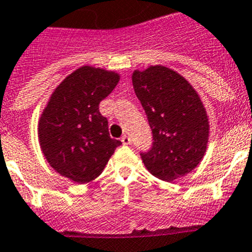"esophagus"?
I'll list each match as a JSON object with an SVG mask.
<instances>
[{
	"instance_id": "obj_1",
	"label": "esophagus",
	"mask_w": 252,
	"mask_h": 252,
	"mask_svg": "<svg viewBox=\"0 0 252 252\" xmlns=\"http://www.w3.org/2000/svg\"><path fill=\"white\" fill-rule=\"evenodd\" d=\"M122 143H123V144H130V138H129L128 135L124 134L123 137H122Z\"/></svg>"
}]
</instances>
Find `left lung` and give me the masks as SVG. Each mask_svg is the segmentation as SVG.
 <instances>
[{
    "instance_id": "1",
    "label": "left lung",
    "mask_w": 252,
    "mask_h": 252,
    "mask_svg": "<svg viewBox=\"0 0 252 252\" xmlns=\"http://www.w3.org/2000/svg\"><path fill=\"white\" fill-rule=\"evenodd\" d=\"M132 81L155 141L150 152L141 153L144 166L159 180L183 178L202 162L209 141L200 96L187 78L162 64L134 69Z\"/></svg>"
}]
</instances>
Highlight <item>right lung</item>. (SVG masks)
<instances>
[{
  "label": "right lung",
  "instance_id": "obj_1",
  "mask_svg": "<svg viewBox=\"0 0 252 252\" xmlns=\"http://www.w3.org/2000/svg\"><path fill=\"white\" fill-rule=\"evenodd\" d=\"M120 74L85 64L69 73L50 95L38 120L41 153L54 171L74 184L95 180L122 142L110 138L99 104Z\"/></svg>",
  "mask_w": 252,
  "mask_h": 252
}]
</instances>
